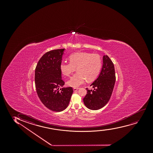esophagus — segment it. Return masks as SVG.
<instances>
[{"label": "esophagus", "mask_w": 153, "mask_h": 153, "mask_svg": "<svg viewBox=\"0 0 153 153\" xmlns=\"http://www.w3.org/2000/svg\"><path fill=\"white\" fill-rule=\"evenodd\" d=\"M78 89H79V88H74V91H77Z\"/></svg>", "instance_id": "1"}]
</instances>
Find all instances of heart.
Wrapping results in <instances>:
<instances>
[{
	"mask_svg": "<svg viewBox=\"0 0 153 153\" xmlns=\"http://www.w3.org/2000/svg\"><path fill=\"white\" fill-rule=\"evenodd\" d=\"M69 59L70 62H62L60 69L64 76H69L76 68L77 72L67 83L74 88L83 84L86 79L90 81L95 79L102 68V59L97 54L78 52L70 55Z\"/></svg>",
	"mask_w": 153,
	"mask_h": 153,
	"instance_id": "b5f03b06",
	"label": "heart"
}]
</instances>
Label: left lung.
I'll return each instance as SVG.
<instances>
[{
  "label": "left lung",
  "instance_id": "left-lung-1",
  "mask_svg": "<svg viewBox=\"0 0 153 153\" xmlns=\"http://www.w3.org/2000/svg\"><path fill=\"white\" fill-rule=\"evenodd\" d=\"M115 80L114 64L107 55L104 56L101 72L97 79L90 85L94 90L86 88L87 93L83 98L85 105L93 110L104 107L111 97Z\"/></svg>",
  "mask_w": 153,
  "mask_h": 153
}]
</instances>
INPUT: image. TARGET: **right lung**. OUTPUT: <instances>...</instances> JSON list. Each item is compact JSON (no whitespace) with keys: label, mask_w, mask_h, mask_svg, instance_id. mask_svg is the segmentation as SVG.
I'll return each instance as SVG.
<instances>
[{"label":"right lung","mask_w":153,"mask_h":153,"mask_svg":"<svg viewBox=\"0 0 153 153\" xmlns=\"http://www.w3.org/2000/svg\"><path fill=\"white\" fill-rule=\"evenodd\" d=\"M65 49L53 50L40 58L35 69V81L37 94L46 107L61 112L68 105L73 93L71 87H63L60 65Z\"/></svg>","instance_id":"1"}]
</instances>
